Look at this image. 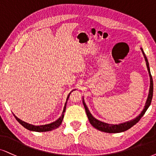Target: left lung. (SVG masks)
<instances>
[{"label":"left lung","mask_w":156,"mask_h":156,"mask_svg":"<svg viewBox=\"0 0 156 156\" xmlns=\"http://www.w3.org/2000/svg\"><path fill=\"white\" fill-rule=\"evenodd\" d=\"M141 51L143 52L144 58H145V60L146 62V66L147 68V70H148V73L150 76V89H149V93L148 96H147V101L145 102V105L144 106V109L143 111L141 112V113L139 114L137 117H136L135 119L129 120V121L123 122V123L118 124V125H112V124H108L106 123V122H101L100 120L96 119L94 116L90 114V112L88 110V108L86 106V103H85L84 98H83V104L85 110H86V114H87V117L88 118V120H89L90 125H91L93 127L96 129H98V130L104 132V133H122V132H125L127 129H129V128H131L133 126H134L135 124H137V122L140 121V119H141V117L145 114V112L147 111V109H148V107L151 105L152 98H153V78L151 76V70H150V67H149V63L148 61H147V57L145 56V53L143 52V50L141 48Z\"/></svg>","instance_id":"1"}]
</instances>
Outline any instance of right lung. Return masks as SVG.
Listing matches in <instances>:
<instances>
[{"instance_id": "obj_1", "label": "right lung", "mask_w": 156, "mask_h": 156, "mask_svg": "<svg viewBox=\"0 0 156 156\" xmlns=\"http://www.w3.org/2000/svg\"><path fill=\"white\" fill-rule=\"evenodd\" d=\"M73 90H72V91H73ZM71 92H70V93H71ZM70 93L68 94V97H67L66 102V104H65V106L63 108V111H62V115L60 116L59 119L55 120V122H52V123L47 124V125H37H37H31V124H29V123H27V122H23L21 119H19V118H18L15 115V114H13V115H14V117H15L17 121L19 122V123H20L23 127H25L26 129H29V130L34 131V132H39V133H40V132L51 131V130H52V129H56V128H58L59 126L61 125V123H62V120H63V118H64V113H65V112H66V109L67 101H68L69 96H70Z\"/></svg>"}]
</instances>
